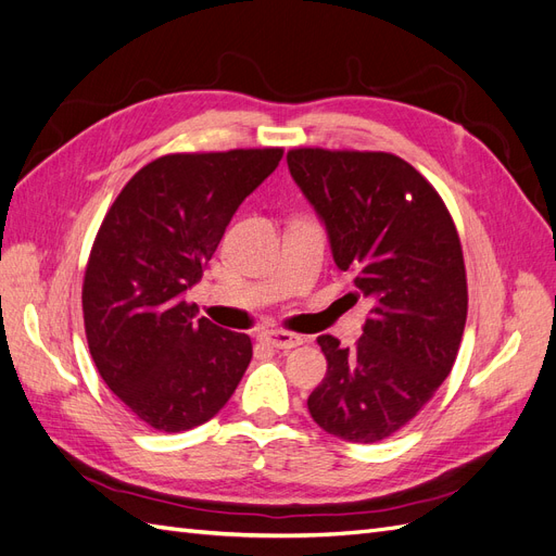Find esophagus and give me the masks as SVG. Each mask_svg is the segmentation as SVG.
I'll list each match as a JSON object with an SVG mask.
<instances>
[{
	"instance_id": "34e87169",
	"label": "esophagus",
	"mask_w": 556,
	"mask_h": 556,
	"mask_svg": "<svg viewBox=\"0 0 556 556\" xmlns=\"http://www.w3.org/2000/svg\"><path fill=\"white\" fill-rule=\"evenodd\" d=\"M262 341L268 345V348H276V350H292L296 345H301V336L296 333H290V331H264L262 333Z\"/></svg>"
}]
</instances>
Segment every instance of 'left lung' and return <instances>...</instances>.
Here are the masks:
<instances>
[{
    "label": "left lung",
    "instance_id": "8db88e82",
    "mask_svg": "<svg viewBox=\"0 0 556 556\" xmlns=\"http://www.w3.org/2000/svg\"><path fill=\"white\" fill-rule=\"evenodd\" d=\"M288 166L368 311L362 339L317 336L327 376L308 396L317 427L376 443L419 413L450 376L466 325V268L431 185L390 153L296 148Z\"/></svg>",
    "mask_w": 556,
    "mask_h": 556
}]
</instances>
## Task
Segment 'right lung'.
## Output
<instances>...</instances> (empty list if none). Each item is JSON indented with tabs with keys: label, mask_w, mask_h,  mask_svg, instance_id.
I'll use <instances>...</instances> for the list:
<instances>
[{
	"label": "right lung",
	"mask_w": 556,
	"mask_h": 556,
	"mask_svg": "<svg viewBox=\"0 0 556 556\" xmlns=\"http://www.w3.org/2000/svg\"><path fill=\"white\" fill-rule=\"evenodd\" d=\"M280 148L164 155L113 201L83 282V319L99 376L157 431L178 433L225 408L252 359L185 301L233 213L276 172Z\"/></svg>",
	"instance_id": "right-lung-1"
}]
</instances>
